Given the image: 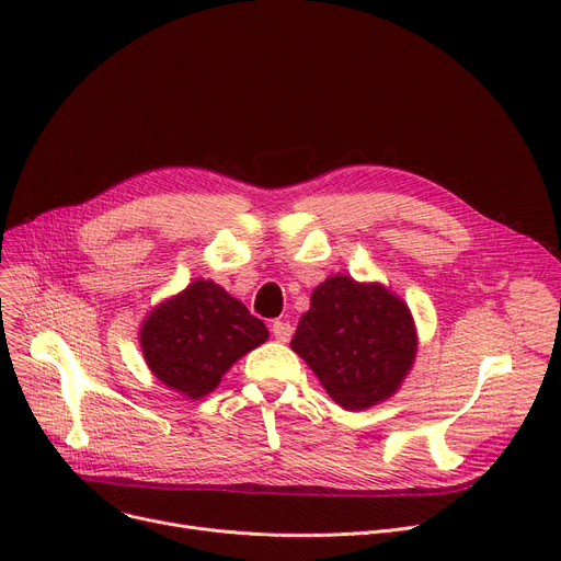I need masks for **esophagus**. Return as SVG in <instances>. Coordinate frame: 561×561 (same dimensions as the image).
Wrapping results in <instances>:
<instances>
[{
  "mask_svg": "<svg viewBox=\"0 0 561 561\" xmlns=\"http://www.w3.org/2000/svg\"><path fill=\"white\" fill-rule=\"evenodd\" d=\"M271 332H273V336H275L277 341L286 343V341H290V336H293V325H290V322H286V320H273Z\"/></svg>",
  "mask_w": 561,
  "mask_h": 561,
  "instance_id": "esophagus-1",
  "label": "esophagus"
}]
</instances>
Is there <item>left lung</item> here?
Returning a JSON list of instances; mask_svg holds the SVG:
<instances>
[{"mask_svg": "<svg viewBox=\"0 0 561 561\" xmlns=\"http://www.w3.org/2000/svg\"><path fill=\"white\" fill-rule=\"evenodd\" d=\"M290 347L343 409L387 400L414 364V320L402 300L377 284L330 277L311 293Z\"/></svg>", "mask_w": 561, "mask_h": 561, "instance_id": "obj_1", "label": "left lung"}]
</instances>
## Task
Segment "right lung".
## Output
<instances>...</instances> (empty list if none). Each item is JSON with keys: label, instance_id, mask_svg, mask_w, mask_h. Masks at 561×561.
Listing matches in <instances>:
<instances>
[{"label": "right lung", "instance_id": "add662e5", "mask_svg": "<svg viewBox=\"0 0 561 561\" xmlns=\"http://www.w3.org/2000/svg\"><path fill=\"white\" fill-rule=\"evenodd\" d=\"M265 339L268 330L243 302L204 279L154 309L140 330L147 366L193 400L214 391L229 366Z\"/></svg>", "mask_w": 561, "mask_h": 561}]
</instances>
